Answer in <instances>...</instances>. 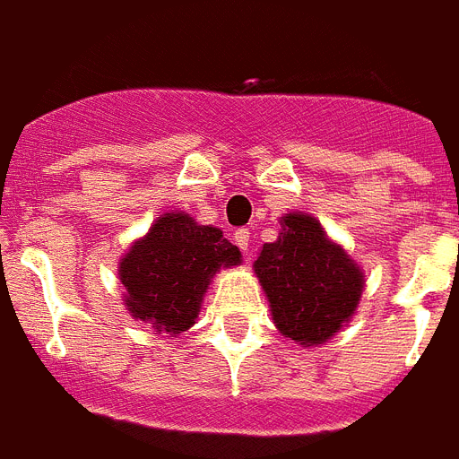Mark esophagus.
<instances>
[{
	"mask_svg": "<svg viewBox=\"0 0 459 459\" xmlns=\"http://www.w3.org/2000/svg\"><path fill=\"white\" fill-rule=\"evenodd\" d=\"M234 244L241 248L244 253H248V247H251V230L247 227H239L237 232H234Z\"/></svg>",
	"mask_w": 459,
	"mask_h": 459,
	"instance_id": "1",
	"label": "esophagus"
}]
</instances>
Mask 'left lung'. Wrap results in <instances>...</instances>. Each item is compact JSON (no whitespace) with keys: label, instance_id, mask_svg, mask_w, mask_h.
<instances>
[{"label":"left lung","instance_id":"8db88e82","mask_svg":"<svg viewBox=\"0 0 459 459\" xmlns=\"http://www.w3.org/2000/svg\"><path fill=\"white\" fill-rule=\"evenodd\" d=\"M281 225L280 239L263 247L253 267L277 329L300 346H315L355 313L362 273L310 215L289 212Z\"/></svg>","mask_w":459,"mask_h":459}]
</instances>
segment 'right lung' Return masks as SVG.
I'll return each instance as SVG.
<instances>
[{
    "instance_id": "1",
    "label": "right lung",
    "mask_w": 459,
    "mask_h": 459,
    "mask_svg": "<svg viewBox=\"0 0 459 459\" xmlns=\"http://www.w3.org/2000/svg\"><path fill=\"white\" fill-rule=\"evenodd\" d=\"M239 258V248L218 227L196 225L185 212H166L120 263L127 310L156 332H186L199 317L212 274Z\"/></svg>"
}]
</instances>
